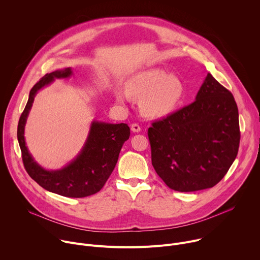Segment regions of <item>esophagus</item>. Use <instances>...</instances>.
Masks as SVG:
<instances>
[{
	"label": "esophagus",
	"instance_id": "esophagus-1",
	"mask_svg": "<svg viewBox=\"0 0 260 260\" xmlns=\"http://www.w3.org/2000/svg\"><path fill=\"white\" fill-rule=\"evenodd\" d=\"M131 128H132V131H133L134 133H139V132L141 131V126H140L138 123H133L132 126H131Z\"/></svg>",
	"mask_w": 260,
	"mask_h": 260
}]
</instances>
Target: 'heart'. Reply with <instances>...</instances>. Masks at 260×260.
<instances>
[{
  "label": "heart",
  "mask_w": 260,
  "mask_h": 260,
  "mask_svg": "<svg viewBox=\"0 0 260 260\" xmlns=\"http://www.w3.org/2000/svg\"><path fill=\"white\" fill-rule=\"evenodd\" d=\"M185 86L180 77L162 69L139 72L127 82L126 92H118L117 100L124 102L127 94L142 99V109L149 117H165L176 110L184 98Z\"/></svg>",
  "instance_id": "1"
}]
</instances>
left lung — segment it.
Instances as JSON below:
<instances>
[{"label":"left lung","mask_w":260,"mask_h":260,"mask_svg":"<svg viewBox=\"0 0 260 260\" xmlns=\"http://www.w3.org/2000/svg\"><path fill=\"white\" fill-rule=\"evenodd\" d=\"M152 166L171 189L211 188L225 176L240 146L232 92L209 73L196 101L148 128Z\"/></svg>","instance_id":"obj_1"}]
</instances>
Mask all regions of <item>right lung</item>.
Here are the masks:
<instances>
[{"mask_svg":"<svg viewBox=\"0 0 260 260\" xmlns=\"http://www.w3.org/2000/svg\"><path fill=\"white\" fill-rule=\"evenodd\" d=\"M72 73L71 68L57 70L46 74L34 85L19 118L17 139L23 166L29 177L41 187L67 198H85L99 192L112 174L122 145L131 135L127 124L92 121L81 152L64 168L56 171H47L37 164L24 141V125L37 92L54 79L70 77Z\"/></svg>","mask_w":260,"mask_h":260,"instance_id":"add662e5","label":"right lung"}]
</instances>
